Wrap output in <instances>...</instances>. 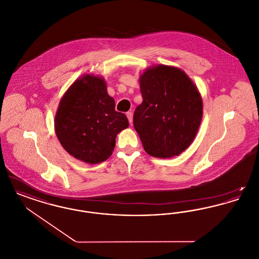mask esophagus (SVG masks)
<instances>
[{"mask_svg":"<svg viewBox=\"0 0 259 259\" xmlns=\"http://www.w3.org/2000/svg\"><path fill=\"white\" fill-rule=\"evenodd\" d=\"M126 115L128 117V120H129L130 124H132V122H133V112L132 111H128V112H126Z\"/></svg>","mask_w":259,"mask_h":259,"instance_id":"obj_1","label":"esophagus"}]
</instances>
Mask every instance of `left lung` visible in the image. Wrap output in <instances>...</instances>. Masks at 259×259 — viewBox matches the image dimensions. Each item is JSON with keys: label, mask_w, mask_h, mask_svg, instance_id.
Wrapping results in <instances>:
<instances>
[{"label": "left lung", "mask_w": 259, "mask_h": 259, "mask_svg": "<svg viewBox=\"0 0 259 259\" xmlns=\"http://www.w3.org/2000/svg\"><path fill=\"white\" fill-rule=\"evenodd\" d=\"M143 103L133 123L149 155L170 158L189 147L197 134L203 102L184 71L158 65L140 77Z\"/></svg>", "instance_id": "8db88e82"}]
</instances>
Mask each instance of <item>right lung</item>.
I'll list each match as a JSON object with an SVG mask.
<instances>
[{
	"instance_id": "obj_1",
	"label": "right lung",
	"mask_w": 259,
	"mask_h": 259,
	"mask_svg": "<svg viewBox=\"0 0 259 259\" xmlns=\"http://www.w3.org/2000/svg\"><path fill=\"white\" fill-rule=\"evenodd\" d=\"M54 124L62 147L74 158L90 164L107 160L116 135L129 126L126 115L115 111L105 80L88 74L67 90Z\"/></svg>"
}]
</instances>
